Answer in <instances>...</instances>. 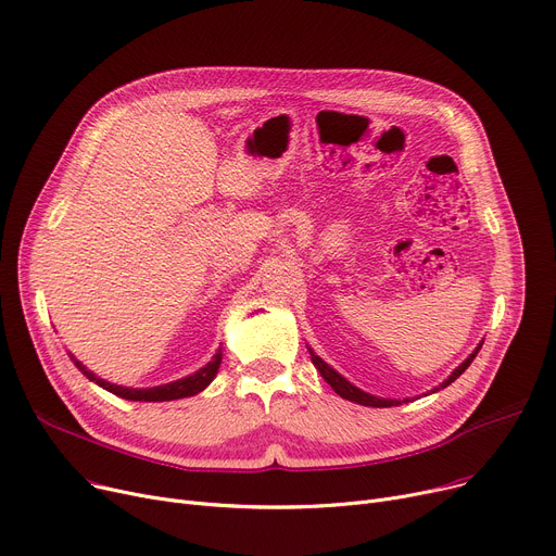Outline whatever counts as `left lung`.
<instances>
[{
    "instance_id": "8db88e82",
    "label": "left lung",
    "mask_w": 556,
    "mask_h": 556,
    "mask_svg": "<svg viewBox=\"0 0 556 556\" xmlns=\"http://www.w3.org/2000/svg\"><path fill=\"white\" fill-rule=\"evenodd\" d=\"M480 346L483 344H478L476 346V351L456 368V371L442 382L440 387H435L431 393H435V391H440V389H445V387H450L456 378H460L463 374H465V368L473 362V357H476V353L480 351ZM308 353H311V359H313V364H315V368L317 371L321 374V378L332 387V391H336L338 395H342L344 400H351V402H357V404H362V406H378V409H384V406H397V404H402V402H409V397H404V400H391V397H378V395H371V393H366V391H362V389H357V387H353L346 378H342L336 368H330L319 355H315L313 353V349H308Z\"/></svg>"
}]
</instances>
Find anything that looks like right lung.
<instances>
[{
	"mask_svg": "<svg viewBox=\"0 0 556 556\" xmlns=\"http://www.w3.org/2000/svg\"><path fill=\"white\" fill-rule=\"evenodd\" d=\"M71 355V353H68ZM71 359L76 362V366L80 368V371L91 380L96 382L98 387L106 389L109 393H114L118 397H125V400H136V402H165V400H180V397H190V395H197L201 393L216 376L218 366H220V351L203 366L199 368L197 374L188 376V378H180L176 382H169V384H161V387H152V389H129V387H118V384H111L98 376H93L91 371H87V366H83V362H78L76 357L71 355Z\"/></svg>",
	"mask_w": 556,
	"mask_h": 556,
	"instance_id": "obj_1",
	"label": "right lung"
}]
</instances>
